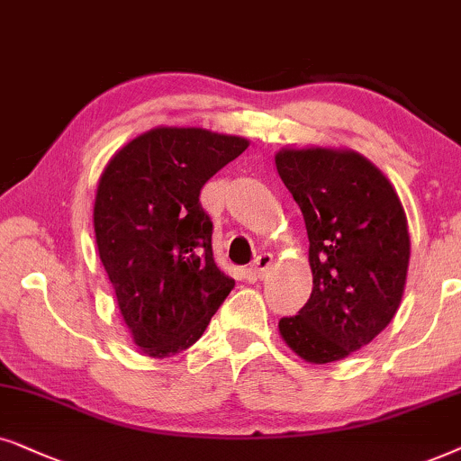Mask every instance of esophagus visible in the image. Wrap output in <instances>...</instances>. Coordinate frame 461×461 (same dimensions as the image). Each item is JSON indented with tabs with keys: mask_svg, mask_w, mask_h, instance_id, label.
<instances>
[{
	"mask_svg": "<svg viewBox=\"0 0 461 461\" xmlns=\"http://www.w3.org/2000/svg\"><path fill=\"white\" fill-rule=\"evenodd\" d=\"M269 266H272V255L261 253L253 261V266L249 267V272H250V276H255V278H263V276H266V272L269 269Z\"/></svg>",
	"mask_w": 461,
	"mask_h": 461,
	"instance_id": "1",
	"label": "esophagus"
}]
</instances>
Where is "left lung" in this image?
I'll return each instance as SVG.
<instances>
[{
  "label": "left lung",
  "instance_id": "obj_1",
  "mask_svg": "<svg viewBox=\"0 0 461 461\" xmlns=\"http://www.w3.org/2000/svg\"><path fill=\"white\" fill-rule=\"evenodd\" d=\"M276 168L302 208L312 294L280 318L282 339L314 365L371 343L394 318L407 282V217L392 183L352 149H280Z\"/></svg>",
  "mask_w": 461,
  "mask_h": 461
}]
</instances>
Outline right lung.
Segmentation results:
<instances>
[{
    "instance_id": "right-lung-1",
    "label": "right lung",
    "mask_w": 461,
    "mask_h": 461,
    "mask_svg": "<svg viewBox=\"0 0 461 461\" xmlns=\"http://www.w3.org/2000/svg\"><path fill=\"white\" fill-rule=\"evenodd\" d=\"M247 147L204 128L158 126L122 147L98 179V257L147 356L194 346L236 285L214 263L200 189Z\"/></svg>"
}]
</instances>
